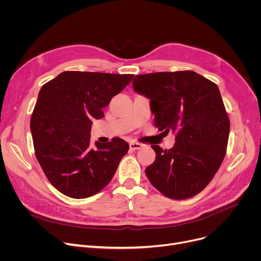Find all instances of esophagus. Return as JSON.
<instances>
[{"label": "esophagus", "instance_id": "34e87169", "mask_svg": "<svg viewBox=\"0 0 261 261\" xmlns=\"http://www.w3.org/2000/svg\"><path fill=\"white\" fill-rule=\"evenodd\" d=\"M129 146H130V149H132V150H139V149H141L143 147L142 144L136 143V142H131L129 144Z\"/></svg>", "mask_w": 261, "mask_h": 261}]
</instances>
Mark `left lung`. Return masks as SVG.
Wrapping results in <instances>:
<instances>
[{"instance_id":"1","label":"left lung","mask_w":261,"mask_h":261,"mask_svg":"<svg viewBox=\"0 0 261 261\" xmlns=\"http://www.w3.org/2000/svg\"><path fill=\"white\" fill-rule=\"evenodd\" d=\"M136 93L150 99L154 126L175 132L169 150L145 170L160 193L173 200L195 197L213 180L226 153L229 119L216 84L193 71L136 75Z\"/></svg>"}]
</instances>
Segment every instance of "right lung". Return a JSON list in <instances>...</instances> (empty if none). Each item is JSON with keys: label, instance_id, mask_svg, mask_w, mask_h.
<instances>
[{"label": "right lung", "instance_id": "right-lung-1", "mask_svg": "<svg viewBox=\"0 0 261 261\" xmlns=\"http://www.w3.org/2000/svg\"><path fill=\"white\" fill-rule=\"evenodd\" d=\"M131 74L66 71L41 88L31 119L36 158L50 184L84 199L103 189L129 145L121 139L90 144L92 120L132 80Z\"/></svg>", "mask_w": 261, "mask_h": 261}]
</instances>
